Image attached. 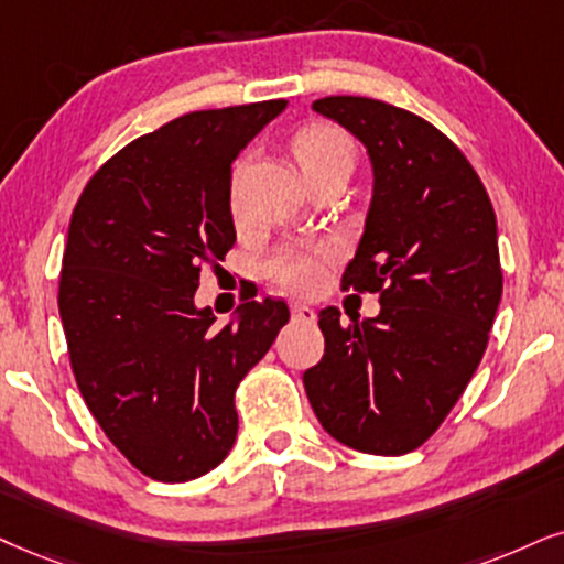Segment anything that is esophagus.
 Segmentation results:
<instances>
[{"label": "esophagus", "mask_w": 564, "mask_h": 564, "mask_svg": "<svg viewBox=\"0 0 564 564\" xmlns=\"http://www.w3.org/2000/svg\"><path fill=\"white\" fill-rule=\"evenodd\" d=\"M291 317H294V319H302V323H312V319H315V310H312L310 304L291 302Z\"/></svg>", "instance_id": "obj_1"}]
</instances>
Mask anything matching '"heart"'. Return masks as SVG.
Returning <instances> with one entry per match:
<instances>
[{
  "label": "heart",
  "mask_w": 564,
  "mask_h": 564,
  "mask_svg": "<svg viewBox=\"0 0 564 564\" xmlns=\"http://www.w3.org/2000/svg\"><path fill=\"white\" fill-rule=\"evenodd\" d=\"M294 153L304 174L333 166V163H351L354 142L344 130L333 124H312L296 134ZM330 268V252L323 247H289L270 260L268 273L283 291L291 294H315L323 286Z\"/></svg>",
  "instance_id": "heart-1"
}]
</instances>
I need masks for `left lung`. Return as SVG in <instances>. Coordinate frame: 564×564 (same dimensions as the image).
Returning a JSON list of instances; mask_svg holds the SVG:
<instances>
[{"mask_svg": "<svg viewBox=\"0 0 564 564\" xmlns=\"http://www.w3.org/2000/svg\"><path fill=\"white\" fill-rule=\"evenodd\" d=\"M312 109L367 148L372 197L344 289L380 294V315L325 306V354L304 372L333 440L372 455L416 451L458 403L502 299L497 218L471 163L437 127L361 96Z\"/></svg>", "mask_w": 564, "mask_h": 564, "instance_id": "left-lung-1", "label": "left lung"}]
</instances>
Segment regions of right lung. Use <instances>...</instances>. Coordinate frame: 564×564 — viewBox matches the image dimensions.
Here are the masks:
<instances>
[{"label": "right lung", "mask_w": 564, "mask_h": 564, "mask_svg": "<svg viewBox=\"0 0 564 564\" xmlns=\"http://www.w3.org/2000/svg\"><path fill=\"white\" fill-rule=\"evenodd\" d=\"M289 101L192 111L106 161L77 199L59 317L77 388L117 451L155 481L229 455L237 384L289 323L281 299L216 327L199 270L237 241L231 163Z\"/></svg>", "instance_id": "1"}]
</instances>
